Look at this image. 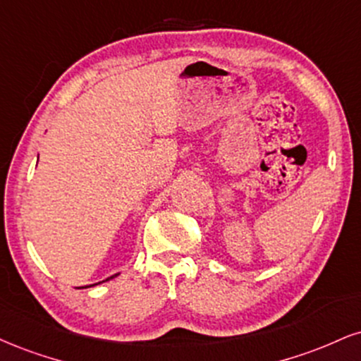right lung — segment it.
I'll return each mask as SVG.
<instances>
[{
    "instance_id": "right-lung-1",
    "label": "right lung",
    "mask_w": 361,
    "mask_h": 361,
    "mask_svg": "<svg viewBox=\"0 0 361 361\" xmlns=\"http://www.w3.org/2000/svg\"><path fill=\"white\" fill-rule=\"evenodd\" d=\"M116 276H119V272H117V274H114V276H111V277H107L106 281H109V279H114ZM106 281H102V282H106ZM97 284H101V282H97ZM97 284H90V286H85V288H92V286H97Z\"/></svg>"
}]
</instances>
